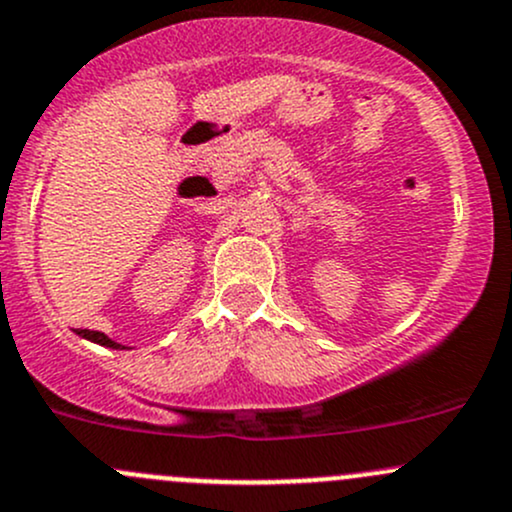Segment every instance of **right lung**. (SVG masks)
Masks as SVG:
<instances>
[{"label": "right lung", "mask_w": 512, "mask_h": 512, "mask_svg": "<svg viewBox=\"0 0 512 512\" xmlns=\"http://www.w3.org/2000/svg\"><path fill=\"white\" fill-rule=\"evenodd\" d=\"M76 334H79L81 339H89V342L101 344V347H108V349H126V347H121V344H118V342H113V339H108L103 332H91V329H79V332H76Z\"/></svg>", "instance_id": "1"}]
</instances>
